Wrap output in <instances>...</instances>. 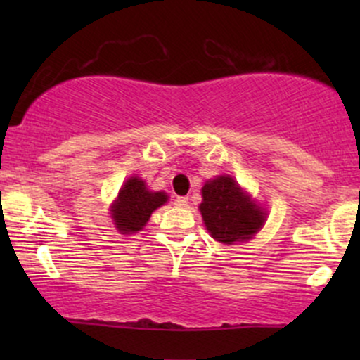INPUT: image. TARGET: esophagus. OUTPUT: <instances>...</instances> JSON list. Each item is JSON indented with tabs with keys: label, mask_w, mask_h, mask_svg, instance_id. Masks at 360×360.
Segmentation results:
<instances>
[{
	"label": "esophagus",
	"mask_w": 360,
	"mask_h": 360,
	"mask_svg": "<svg viewBox=\"0 0 360 360\" xmlns=\"http://www.w3.org/2000/svg\"><path fill=\"white\" fill-rule=\"evenodd\" d=\"M188 203H189V200L186 196H177L174 200V205L179 206V208H184V206H188Z\"/></svg>",
	"instance_id": "obj_1"
}]
</instances>
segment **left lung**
Returning <instances> with one entry per match:
<instances>
[{
  "label": "left lung",
  "mask_w": 360,
  "mask_h": 360,
  "mask_svg": "<svg viewBox=\"0 0 360 360\" xmlns=\"http://www.w3.org/2000/svg\"><path fill=\"white\" fill-rule=\"evenodd\" d=\"M200 212L214 240L223 243L249 240L264 223V213L230 176H220L203 186Z\"/></svg>",
  "instance_id": "left-lung-1"
}]
</instances>
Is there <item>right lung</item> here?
Returning a JSON list of instances; mask_svg holds the SVG:
<instances>
[{
  "label": "right lung",
  "instance_id": "1",
  "mask_svg": "<svg viewBox=\"0 0 360 360\" xmlns=\"http://www.w3.org/2000/svg\"><path fill=\"white\" fill-rule=\"evenodd\" d=\"M167 201L166 193H152L139 177L128 179L120 189L117 203L111 210V218L120 232L134 233L143 229L154 210Z\"/></svg>",
  "mask_w": 360,
  "mask_h": 360
}]
</instances>
